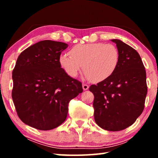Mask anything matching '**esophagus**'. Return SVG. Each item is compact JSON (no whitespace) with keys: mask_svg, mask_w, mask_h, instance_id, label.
<instances>
[{"mask_svg":"<svg viewBox=\"0 0 158 158\" xmlns=\"http://www.w3.org/2000/svg\"><path fill=\"white\" fill-rule=\"evenodd\" d=\"M82 87H83V89H84V90H86L89 89V85H88V84H85V83H83Z\"/></svg>","mask_w":158,"mask_h":158,"instance_id":"1","label":"esophagus"}]
</instances>
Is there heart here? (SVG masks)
Returning a JSON list of instances; mask_svg holds the SVG:
<instances>
[{"instance_id": "obj_1", "label": "heart", "mask_w": 158, "mask_h": 158, "mask_svg": "<svg viewBox=\"0 0 158 158\" xmlns=\"http://www.w3.org/2000/svg\"><path fill=\"white\" fill-rule=\"evenodd\" d=\"M120 62L118 48L112 44L102 42L78 44L62 53L59 63L68 75H78L83 65V72L93 82H101L109 79L116 72Z\"/></svg>"}]
</instances>
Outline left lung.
I'll return each instance as SVG.
<instances>
[{"instance_id":"obj_1","label":"left lung","mask_w":158,"mask_h":158,"mask_svg":"<svg viewBox=\"0 0 158 158\" xmlns=\"http://www.w3.org/2000/svg\"><path fill=\"white\" fill-rule=\"evenodd\" d=\"M111 41L119 51V65L113 75L89 90L94 95L95 123L116 132L132 125L143 112L147 84L145 67L137 51L120 40Z\"/></svg>"}]
</instances>
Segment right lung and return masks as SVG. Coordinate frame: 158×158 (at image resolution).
I'll list each match as a JSON object with an SVG mask.
<instances>
[{
  "instance_id": "add662e5",
  "label": "right lung",
  "mask_w": 158,
  "mask_h": 158,
  "mask_svg": "<svg viewBox=\"0 0 158 158\" xmlns=\"http://www.w3.org/2000/svg\"><path fill=\"white\" fill-rule=\"evenodd\" d=\"M68 45L37 42L20 53L12 71V98L18 116L40 130L57 127L65 121L69 101L83 92L82 84L68 75L59 58Z\"/></svg>"
}]
</instances>
